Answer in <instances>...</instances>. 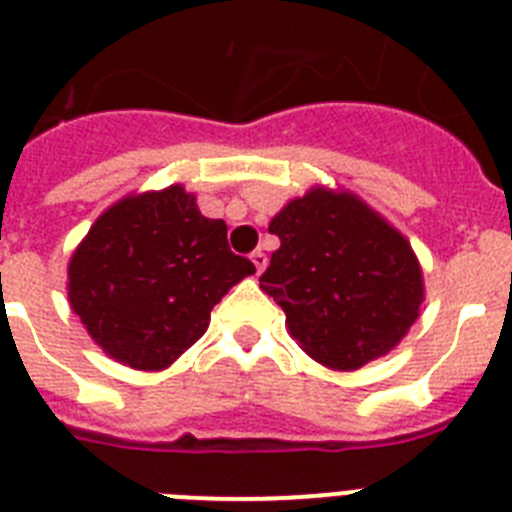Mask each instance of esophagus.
Listing matches in <instances>:
<instances>
[{
  "label": "esophagus",
  "instance_id": "1",
  "mask_svg": "<svg viewBox=\"0 0 512 512\" xmlns=\"http://www.w3.org/2000/svg\"><path fill=\"white\" fill-rule=\"evenodd\" d=\"M251 261H253V266H256V274H261L266 269V253L264 251H253L251 253Z\"/></svg>",
  "mask_w": 512,
  "mask_h": 512
}]
</instances>
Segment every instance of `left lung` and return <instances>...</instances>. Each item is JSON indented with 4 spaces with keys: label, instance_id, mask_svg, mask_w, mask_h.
<instances>
[{
    "label": "left lung",
    "instance_id": "1",
    "mask_svg": "<svg viewBox=\"0 0 512 512\" xmlns=\"http://www.w3.org/2000/svg\"><path fill=\"white\" fill-rule=\"evenodd\" d=\"M279 238L261 290L290 336L329 370L388 355L412 329L425 279L412 243L357 194L313 186L269 222Z\"/></svg>",
    "mask_w": 512,
    "mask_h": 512
}]
</instances>
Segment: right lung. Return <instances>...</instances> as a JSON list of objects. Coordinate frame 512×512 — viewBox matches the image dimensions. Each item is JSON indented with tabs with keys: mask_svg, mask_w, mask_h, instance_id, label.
Here are the masks:
<instances>
[{
	"mask_svg": "<svg viewBox=\"0 0 512 512\" xmlns=\"http://www.w3.org/2000/svg\"><path fill=\"white\" fill-rule=\"evenodd\" d=\"M253 272L227 246L225 222L173 183L100 214L69 259L67 298L111 360L157 373L202 339L214 305Z\"/></svg>",
	"mask_w": 512,
	"mask_h": 512,
	"instance_id": "right-lung-1",
	"label": "right lung"
}]
</instances>
